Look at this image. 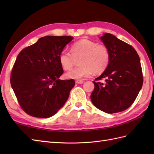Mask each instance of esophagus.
Instances as JSON below:
<instances>
[{"label": "esophagus", "mask_w": 154, "mask_h": 154, "mask_svg": "<svg viewBox=\"0 0 154 154\" xmlns=\"http://www.w3.org/2000/svg\"><path fill=\"white\" fill-rule=\"evenodd\" d=\"M75 83L77 84H83L84 83V81L83 80H76L75 81Z\"/></svg>", "instance_id": "1"}]
</instances>
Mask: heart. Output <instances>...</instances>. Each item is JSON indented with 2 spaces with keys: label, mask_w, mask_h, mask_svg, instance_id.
<instances>
[{
  "label": "heart",
  "mask_w": 154,
  "mask_h": 154,
  "mask_svg": "<svg viewBox=\"0 0 154 154\" xmlns=\"http://www.w3.org/2000/svg\"><path fill=\"white\" fill-rule=\"evenodd\" d=\"M79 57L80 66L65 73L68 79H81L89 77L94 71L96 73H102L110 63V54L105 45L83 39L72 45L71 52L66 49L62 50L59 55V61L61 67L68 71L73 67L75 59Z\"/></svg>",
  "instance_id": "1"
}]
</instances>
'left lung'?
Returning a JSON list of instances; mask_svg holds the SVG:
<instances>
[{
    "instance_id": "obj_1",
    "label": "left lung",
    "mask_w": 154,
    "mask_h": 154,
    "mask_svg": "<svg viewBox=\"0 0 154 154\" xmlns=\"http://www.w3.org/2000/svg\"><path fill=\"white\" fill-rule=\"evenodd\" d=\"M109 50L110 63L95 81L105 79V84L93 81L91 100L97 109L112 114L125 110L134 102L142 89L143 76L140 60L135 49L114 35L100 37Z\"/></svg>"
}]
</instances>
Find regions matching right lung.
I'll use <instances>...</instances> for the list:
<instances>
[{
	"instance_id": "add662e5",
	"label": "right lung",
	"mask_w": 154,
	"mask_h": 154,
	"mask_svg": "<svg viewBox=\"0 0 154 154\" xmlns=\"http://www.w3.org/2000/svg\"><path fill=\"white\" fill-rule=\"evenodd\" d=\"M73 39L46 35L18 55L11 73V87L29 115L51 117L68 99L75 81L59 79L63 73L59 55Z\"/></svg>"
}]
</instances>
